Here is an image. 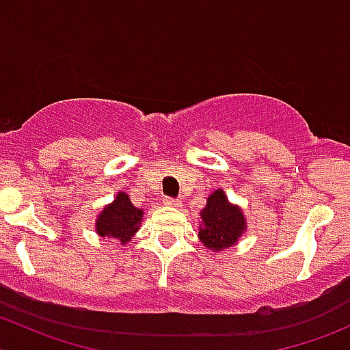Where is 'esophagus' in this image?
Listing matches in <instances>:
<instances>
[{"label":"esophagus","mask_w":350,"mask_h":350,"mask_svg":"<svg viewBox=\"0 0 350 350\" xmlns=\"http://www.w3.org/2000/svg\"><path fill=\"white\" fill-rule=\"evenodd\" d=\"M164 204H165V206H171V208H179V206H181L179 200H174V198H165Z\"/></svg>","instance_id":"1"}]
</instances>
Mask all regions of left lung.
I'll return each mask as SVG.
<instances>
[{"label": "left lung", "instance_id": "left-lung-1", "mask_svg": "<svg viewBox=\"0 0 350 350\" xmlns=\"http://www.w3.org/2000/svg\"><path fill=\"white\" fill-rule=\"evenodd\" d=\"M200 232L198 239L208 250L228 249L235 245L247 230V220L242 208L230 203L221 188L208 196L206 204L200 211Z\"/></svg>", "mask_w": 350, "mask_h": 350}]
</instances>
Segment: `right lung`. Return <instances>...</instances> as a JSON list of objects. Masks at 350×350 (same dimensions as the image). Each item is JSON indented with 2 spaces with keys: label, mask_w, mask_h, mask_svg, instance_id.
I'll use <instances>...</instances> for the list:
<instances>
[{
  "label": "right lung",
  "mask_w": 350,
  "mask_h": 350,
  "mask_svg": "<svg viewBox=\"0 0 350 350\" xmlns=\"http://www.w3.org/2000/svg\"><path fill=\"white\" fill-rule=\"evenodd\" d=\"M142 220L144 208L133 206L130 196L125 191H118L115 200L98 213L94 232L100 237L115 239L125 245L139 232Z\"/></svg>",
  "instance_id": "add662e5"
}]
</instances>
